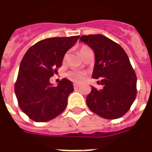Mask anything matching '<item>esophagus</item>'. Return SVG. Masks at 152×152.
Masks as SVG:
<instances>
[{
  "label": "esophagus",
  "mask_w": 152,
  "mask_h": 152,
  "mask_svg": "<svg viewBox=\"0 0 152 152\" xmlns=\"http://www.w3.org/2000/svg\"><path fill=\"white\" fill-rule=\"evenodd\" d=\"M73 86H74V88H75V89H77L80 86L78 85V84H73Z\"/></svg>",
  "instance_id": "34e87169"
}]
</instances>
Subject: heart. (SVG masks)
Listing matches in <instances>:
<instances>
[{"instance_id":"b5f03b06","label":"heart","mask_w":152,"mask_h":152,"mask_svg":"<svg viewBox=\"0 0 152 152\" xmlns=\"http://www.w3.org/2000/svg\"><path fill=\"white\" fill-rule=\"evenodd\" d=\"M88 50H89V48L88 46H84L80 47L79 52L80 53V55L82 56L83 53H85L86 51H87ZM66 58V55L64 56V59ZM86 72H84V71H80V70H72V71H69L68 72L66 73V77L72 80L73 82L75 83H80L82 82L83 80H85V77H86Z\"/></svg>"}]
</instances>
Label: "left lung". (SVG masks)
Instances as JSON below:
<instances>
[{"label":"left lung","mask_w":152,"mask_h":152,"mask_svg":"<svg viewBox=\"0 0 152 152\" xmlns=\"http://www.w3.org/2000/svg\"><path fill=\"white\" fill-rule=\"evenodd\" d=\"M95 54L94 79H101L103 89L94 86L86 98L89 108L99 116L114 120L129 110L137 96V76L123 48L102 35L80 37Z\"/></svg>","instance_id":"1"}]
</instances>
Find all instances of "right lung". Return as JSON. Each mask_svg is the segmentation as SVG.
I'll return each instance as SVG.
<instances>
[{"mask_svg":"<svg viewBox=\"0 0 152 152\" xmlns=\"http://www.w3.org/2000/svg\"><path fill=\"white\" fill-rule=\"evenodd\" d=\"M79 36L47 38L26 52L19 66L15 92L19 107L36 122H46L66 109L72 83L64 78L52 86L50 78L62 66L63 57Z\"/></svg>","mask_w":152,"mask_h":152,"instance_id":"right-lung-1","label":"right lung"}]
</instances>
